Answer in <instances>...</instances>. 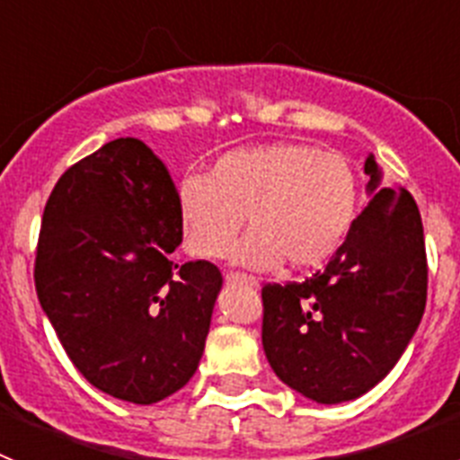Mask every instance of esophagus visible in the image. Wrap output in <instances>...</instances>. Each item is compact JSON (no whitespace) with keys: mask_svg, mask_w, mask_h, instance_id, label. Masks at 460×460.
<instances>
[{"mask_svg":"<svg viewBox=\"0 0 460 460\" xmlns=\"http://www.w3.org/2000/svg\"><path fill=\"white\" fill-rule=\"evenodd\" d=\"M226 283L227 286H249V288H258V279H253V276H246V274H234V271H230V274H226Z\"/></svg>","mask_w":460,"mask_h":460,"instance_id":"obj_1","label":"esophagus"}]
</instances>
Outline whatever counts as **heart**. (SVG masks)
<instances>
[{
	"mask_svg": "<svg viewBox=\"0 0 460 460\" xmlns=\"http://www.w3.org/2000/svg\"><path fill=\"white\" fill-rule=\"evenodd\" d=\"M181 242L190 255L221 258L242 223L251 227L230 253L249 270L324 265L343 246L359 211L350 161L306 142H270L226 152L207 177H186L174 193Z\"/></svg>",
	"mask_w": 460,
	"mask_h": 460,
	"instance_id": "1",
	"label": "heart"
}]
</instances>
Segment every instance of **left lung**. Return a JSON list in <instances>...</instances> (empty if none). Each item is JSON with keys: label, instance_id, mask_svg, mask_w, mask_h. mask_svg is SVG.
<instances>
[{"label": "left lung", "instance_id": "obj_1", "mask_svg": "<svg viewBox=\"0 0 460 460\" xmlns=\"http://www.w3.org/2000/svg\"><path fill=\"white\" fill-rule=\"evenodd\" d=\"M327 267L304 283L262 288V348L276 376L315 403L371 392L412 341L426 306V249L420 209L403 189L380 184Z\"/></svg>", "mask_w": 460, "mask_h": 460}]
</instances>
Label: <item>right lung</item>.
<instances>
[{
    "label": "right lung",
    "instance_id": "add662e5",
    "mask_svg": "<svg viewBox=\"0 0 460 460\" xmlns=\"http://www.w3.org/2000/svg\"><path fill=\"white\" fill-rule=\"evenodd\" d=\"M174 193L152 149L119 137L59 177L40 223V308L87 382L136 405L193 377L223 286L207 260H172Z\"/></svg>",
    "mask_w": 460,
    "mask_h": 460
}]
</instances>
